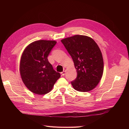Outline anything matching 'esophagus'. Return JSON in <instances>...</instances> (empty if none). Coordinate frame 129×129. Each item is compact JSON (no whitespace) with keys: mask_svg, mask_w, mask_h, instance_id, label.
I'll return each instance as SVG.
<instances>
[{"mask_svg":"<svg viewBox=\"0 0 129 129\" xmlns=\"http://www.w3.org/2000/svg\"><path fill=\"white\" fill-rule=\"evenodd\" d=\"M65 72H66V70H64L63 71V72L61 73V75H62V76H64L65 74Z\"/></svg>","mask_w":129,"mask_h":129,"instance_id":"obj_1","label":"esophagus"}]
</instances>
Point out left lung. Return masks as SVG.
I'll return each mask as SVG.
<instances>
[{
    "mask_svg": "<svg viewBox=\"0 0 129 129\" xmlns=\"http://www.w3.org/2000/svg\"><path fill=\"white\" fill-rule=\"evenodd\" d=\"M61 42L72 56L78 75L71 82L75 90L87 92L94 89L103 74L104 61L99 46L91 38L76 35Z\"/></svg>",
    "mask_w": 129,
    "mask_h": 129,
    "instance_id": "obj_1",
    "label": "left lung"
}]
</instances>
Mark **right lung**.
Listing matches in <instances>:
<instances>
[{"label":"right lung","instance_id":"1","mask_svg":"<svg viewBox=\"0 0 129 129\" xmlns=\"http://www.w3.org/2000/svg\"><path fill=\"white\" fill-rule=\"evenodd\" d=\"M56 43L55 40L35 41L27 46L21 55L19 66L21 79L27 88L35 94L50 92L60 77L48 60Z\"/></svg>","mask_w":129,"mask_h":129}]
</instances>
